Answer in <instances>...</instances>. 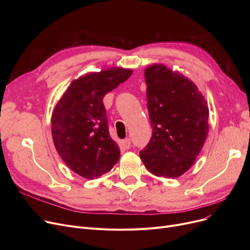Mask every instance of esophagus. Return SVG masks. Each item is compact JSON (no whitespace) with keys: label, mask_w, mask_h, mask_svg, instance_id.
Masks as SVG:
<instances>
[{"label":"esophagus","mask_w":250,"mask_h":250,"mask_svg":"<svg viewBox=\"0 0 250 250\" xmlns=\"http://www.w3.org/2000/svg\"><path fill=\"white\" fill-rule=\"evenodd\" d=\"M122 146L125 148V149H129L130 148V140L128 138L125 139L122 141Z\"/></svg>","instance_id":"esophagus-1"}]
</instances>
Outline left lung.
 Wrapping results in <instances>:
<instances>
[{
  "mask_svg": "<svg viewBox=\"0 0 250 250\" xmlns=\"http://www.w3.org/2000/svg\"><path fill=\"white\" fill-rule=\"evenodd\" d=\"M145 81L153 134L140 157L155 176L179 177L208 138V103L191 80L163 63L146 68Z\"/></svg>",
  "mask_w": 250,
  "mask_h": 250,
  "instance_id": "left-lung-1",
  "label": "left lung"
}]
</instances>
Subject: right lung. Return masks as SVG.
Listing matches in <instances>:
<instances>
[{
	"instance_id": "add662e5",
	"label": "right lung",
	"mask_w": 250,
	"mask_h": 250,
	"mask_svg": "<svg viewBox=\"0 0 250 250\" xmlns=\"http://www.w3.org/2000/svg\"><path fill=\"white\" fill-rule=\"evenodd\" d=\"M133 74L110 68L85 74L65 90L51 114V135L62 161L75 173L94 179L112 169L121 151L109 136L103 97Z\"/></svg>"
}]
</instances>
